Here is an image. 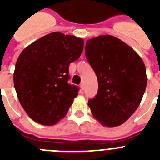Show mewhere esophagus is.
I'll use <instances>...</instances> for the list:
<instances>
[{
  "mask_svg": "<svg viewBox=\"0 0 160 160\" xmlns=\"http://www.w3.org/2000/svg\"><path fill=\"white\" fill-rule=\"evenodd\" d=\"M80 89H81V90H85V85H84V84H80Z\"/></svg>",
  "mask_w": 160,
  "mask_h": 160,
  "instance_id": "esophagus-1",
  "label": "esophagus"
}]
</instances>
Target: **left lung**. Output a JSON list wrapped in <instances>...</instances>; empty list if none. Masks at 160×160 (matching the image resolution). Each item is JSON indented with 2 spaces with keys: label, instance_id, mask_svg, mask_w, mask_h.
Instances as JSON below:
<instances>
[{
  "label": "left lung",
  "instance_id": "1",
  "mask_svg": "<svg viewBox=\"0 0 160 160\" xmlns=\"http://www.w3.org/2000/svg\"><path fill=\"white\" fill-rule=\"evenodd\" d=\"M86 59L98 79V92L88 101L93 116L107 127L119 126L134 114L146 89L144 61L121 40L104 35L88 40Z\"/></svg>",
  "mask_w": 160,
  "mask_h": 160
}]
</instances>
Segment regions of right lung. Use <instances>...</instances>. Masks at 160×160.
Returning <instances> with one entry per match:
<instances>
[{
    "label": "right lung",
    "instance_id": "add662e5",
    "mask_svg": "<svg viewBox=\"0 0 160 160\" xmlns=\"http://www.w3.org/2000/svg\"><path fill=\"white\" fill-rule=\"evenodd\" d=\"M83 49L82 38L52 32L20 54L14 85L21 106L34 121L54 125L67 114L79 91L68 84L69 65L79 59Z\"/></svg>",
    "mask_w": 160,
    "mask_h": 160
}]
</instances>
